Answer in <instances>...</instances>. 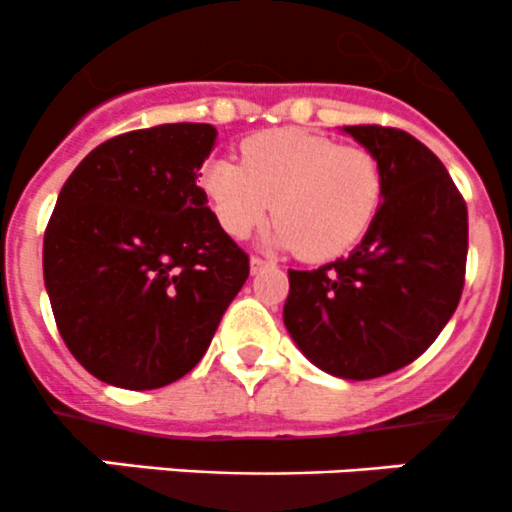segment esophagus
<instances>
[{
	"instance_id": "1",
	"label": "esophagus",
	"mask_w": 512,
	"mask_h": 512,
	"mask_svg": "<svg viewBox=\"0 0 512 512\" xmlns=\"http://www.w3.org/2000/svg\"><path fill=\"white\" fill-rule=\"evenodd\" d=\"M251 273H261L263 271V268H266L268 266V263L266 261H263V258H258V256H251Z\"/></svg>"
}]
</instances>
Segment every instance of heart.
Listing matches in <instances>:
<instances>
[{"label": "heart", "instance_id": "heart-1", "mask_svg": "<svg viewBox=\"0 0 512 512\" xmlns=\"http://www.w3.org/2000/svg\"><path fill=\"white\" fill-rule=\"evenodd\" d=\"M244 164L211 156L199 174L221 229L246 239L278 216L266 241L306 261L346 254L371 229L383 201V169L371 151L298 129H273L241 146Z\"/></svg>", "mask_w": 512, "mask_h": 512}]
</instances>
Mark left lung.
<instances>
[{"mask_svg": "<svg viewBox=\"0 0 512 512\" xmlns=\"http://www.w3.org/2000/svg\"><path fill=\"white\" fill-rule=\"evenodd\" d=\"M341 131L381 164L383 204L346 258L288 268L283 323L313 366L368 381L416 361L458 308L468 209L438 156L408 131Z\"/></svg>", "mask_w": 512, "mask_h": 512, "instance_id": "1", "label": "left lung"}]
</instances>
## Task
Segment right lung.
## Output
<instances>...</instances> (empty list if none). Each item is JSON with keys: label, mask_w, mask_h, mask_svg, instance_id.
<instances>
[{"label": "right lung", "mask_w": 512, "mask_h": 512, "mask_svg": "<svg viewBox=\"0 0 512 512\" xmlns=\"http://www.w3.org/2000/svg\"><path fill=\"white\" fill-rule=\"evenodd\" d=\"M211 124H161L86 154L44 234V286L72 356L109 386H169L204 358L249 278L196 184Z\"/></svg>", "instance_id": "right-lung-1"}]
</instances>
